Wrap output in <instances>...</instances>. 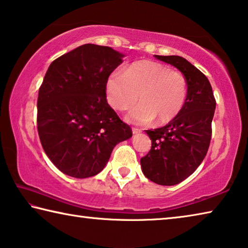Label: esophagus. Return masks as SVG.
Instances as JSON below:
<instances>
[{"label": "esophagus", "instance_id": "34e87169", "mask_svg": "<svg viewBox=\"0 0 248 248\" xmlns=\"http://www.w3.org/2000/svg\"><path fill=\"white\" fill-rule=\"evenodd\" d=\"M132 132H133V134H139V133H140V129L137 128V127H133Z\"/></svg>", "mask_w": 248, "mask_h": 248}]
</instances>
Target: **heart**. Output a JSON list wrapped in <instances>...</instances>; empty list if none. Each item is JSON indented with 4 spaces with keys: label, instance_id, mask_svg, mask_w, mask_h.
Segmentation results:
<instances>
[{
    "label": "heart",
    "instance_id": "heart-1",
    "mask_svg": "<svg viewBox=\"0 0 248 248\" xmlns=\"http://www.w3.org/2000/svg\"><path fill=\"white\" fill-rule=\"evenodd\" d=\"M105 92L108 104L120 112L133 108L140 100L141 104L126 115L129 123L148 125L156 117L158 123L165 124L176 119L184 108L188 83L180 71L143 60L131 64L124 72H112Z\"/></svg>",
    "mask_w": 248,
    "mask_h": 248
}]
</instances>
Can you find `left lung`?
Returning <instances> with one entry per match:
<instances>
[{"mask_svg":"<svg viewBox=\"0 0 248 248\" xmlns=\"http://www.w3.org/2000/svg\"><path fill=\"white\" fill-rule=\"evenodd\" d=\"M184 74L188 93L184 108L166 126L148 129L152 148L140 158L141 170L149 180L173 186L192 174L208 153L216 109L212 87L206 77L180 56H158Z\"/></svg>","mask_w":248,"mask_h":248,"instance_id":"8db88e82","label":"left lung"}]
</instances>
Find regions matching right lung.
Instances as JSON below:
<instances>
[{"label": "right lung", "instance_id": "right-lung-1", "mask_svg": "<svg viewBox=\"0 0 248 248\" xmlns=\"http://www.w3.org/2000/svg\"><path fill=\"white\" fill-rule=\"evenodd\" d=\"M123 57L111 47L86 44L54 60L45 75L37 100L39 140L52 164L68 176H95L113 148L132 137L105 92Z\"/></svg>", "mask_w": 248, "mask_h": 248}]
</instances>
